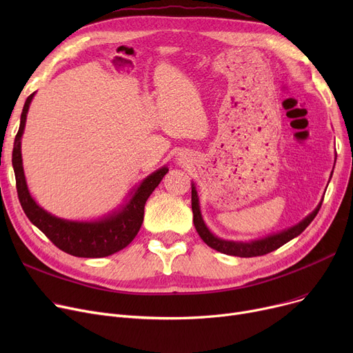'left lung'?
I'll return each instance as SVG.
<instances>
[{
    "label": "left lung",
    "mask_w": 353,
    "mask_h": 353,
    "mask_svg": "<svg viewBox=\"0 0 353 353\" xmlns=\"http://www.w3.org/2000/svg\"><path fill=\"white\" fill-rule=\"evenodd\" d=\"M322 206V203H319L318 208L314 209L309 216H306L302 221H299L298 225H294L283 232L274 233L270 236H266L263 239L259 240H252V242H232V240H225L220 239L217 236H214L208 226L205 225V220L201 217L200 213V206H199V197H197V192L194 184H192V210H193V223L194 228L199 233V236L201 237L203 242H205L208 246H210L212 249L225 253V254H230V256H239V257H254V256H263L268 254L276 249H279L281 246H283L285 243H288L289 240H292L293 237L299 236L310 223L312 220L316 217L319 209Z\"/></svg>",
    "instance_id": "obj_1"
}]
</instances>
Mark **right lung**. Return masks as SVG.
Masks as SVG:
<instances>
[{"label":"right lung","mask_w":353,"mask_h":353,"mask_svg":"<svg viewBox=\"0 0 353 353\" xmlns=\"http://www.w3.org/2000/svg\"><path fill=\"white\" fill-rule=\"evenodd\" d=\"M32 97L34 92L26 100L20 128H18L12 148V167L15 173L17 193L24 213L31 223L39 228L55 246L71 256L105 257L120 252L132 243L139 233L144 217L145 201L159 186V183L169 172V169L164 165L150 176H147L137 189L130 192V199L125 205L100 220L74 221L52 216L37 205L35 200L31 197L23 169L21 137Z\"/></svg>","instance_id":"1"}]
</instances>
